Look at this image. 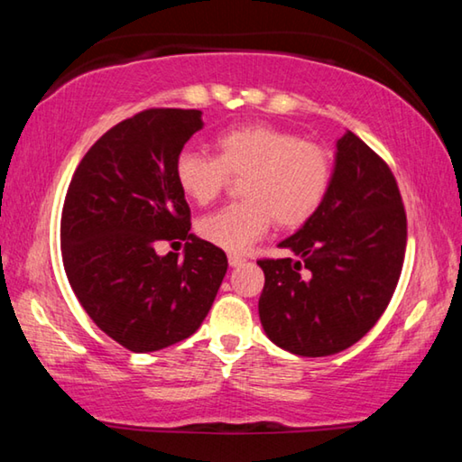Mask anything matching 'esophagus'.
<instances>
[{"mask_svg":"<svg viewBox=\"0 0 462 462\" xmlns=\"http://www.w3.org/2000/svg\"><path fill=\"white\" fill-rule=\"evenodd\" d=\"M246 259L245 256H240V254H228V263H230V267H240L242 263H245Z\"/></svg>","mask_w":462,"mask_h":462,"instance_id":"34e87169","label":"esophagus"}]
</instances>
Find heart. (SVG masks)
I'll return each instance as SVG.
<instances>
[{
    "instance_id": "b5f03b06",
    "label": "heart",
    "mask_w": 462,
    "mask_h": 462,
    "mask_svg": "<svg viewBox=\"0 0 462 462\" xmlns=\"http://www.w3.org/2000/svg\"><path fill=\"white\" fill-rule=\"evenodd\" d=\"M216 156L183 151L175 179L187 199L214 201L230 177H242L240 195L201 217L198 232L228 253H242L275 220L277 228H300L322 208L332 185V156L316 143L271 124H242L217 134Z\"/></svg>"
}]
</instances>
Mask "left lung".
Wrapping results in <instances>:
<instances>
[{
  "instance_id": "8db88e82",
  "label": "left lung",
  "mask_w": 462,
  "mask_h": 462,
  "mask_svg": "<svg viewBox=\"0 0 462 462\" xmlns=\"http://www.w3.org/2000/svg\"><path fill=\"white\" fill-rule=\"evenodd\" d=\"M408 220L387 162L353 132L336 143L322 208L281 242L293 259H261V324L277 346L328 356L377 324L402 275Z\"/></svg>"
}]
</instances>
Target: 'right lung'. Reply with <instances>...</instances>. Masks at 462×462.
I'll list each match as a JSON object with an SVG mask.
<instances>
[{
  "mask_svg": "<svg viewBox=\"0 0 462 462\" xmlns=\"http://www.w3.org/2000/svg\"><path fill=\"white\" fill-rule=\"evenodd\" d=\"M199 109L152 107L116 124L83 156L60 216L62 264L89 318L132 353L198 330L228 269L222 248L193 236L175 161ZM186 240L183 257L155 254Z\"/></svg>",
  "mask_w": 462,
  "mask_h": 462,
  "instance_id": "add662e5",
  "label": "right lung"
}]
</instances>
